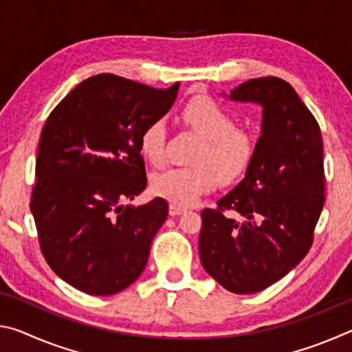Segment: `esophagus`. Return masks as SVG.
Masks as SVG:
<instances>
[{"mask_svg": "<svg viewBox=\"0 0 352 352\" xmlns=\"http://www.w3.org/2000/svg\"><path fill=\"white\" fill-rule=\"evenodd\" d=\"M182 212H184V208L180 205H175V204H170L169 205V214L170 216H180Z\"/></svg>", "mask_w": 352, "mask_h": 352, "instance_id": "obj_1", "label": "esophagus"}]
</instances>
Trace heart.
I'll list each match as a JSON object with an SVG mask.
<instances>
[{"label":"heart","instance_id":"b5f03b06","mask_svg":"<svg viewBox=\"0 0 352 352\" xmlns=\"http://www.w3.org/2000/svg\"><path fill=\"white\" fill-rule=\"evenodd\" d=\"M182 122L201 136L190 157L194 164L170 168L152 180L153 192L180 206H189L217 182L231 183L252 163L254 140L245 129L236 127V119L210 96H195L180 111ZM168 129L155 119L142 129L140 152L155 168L166 164Z\"/></svg>","mask_w":352,"mask_h":352}]
</instances>
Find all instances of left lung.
Instances as JSON below:
<instances>
[{"mask_svg":"<svg viewBox=\"0 0 352 352\" xmlns=\"http://www.w3.org/2000/svg\"><path fill=\"white\" fill-rule=\"evenodd\" d=\"M231 100L262 105L261 136L245 178L201 211L200 261L233 294H256L295 269L314 242L324 205L317 119L279 77L243 82Z\"/></svg>","mask_w":352,"mask_h":352,"instance_id":"1","label":"left lung"}]
</instances>
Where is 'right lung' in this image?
I'll use <instances>...</instances> for the list:
<instances>
[{"label":"right lung","instance_id":"right-lung-1","mask_svg":"<svg viewBox=\"0 0 352 352\" xmlns=\"http://www.w3.org/2000/svg\"><path fill=\"white\" fill-rule=\"evenodd\" d=\"M178 87L157 90L98 74L71 90L46 119L31 211L47 265L83 294L115 295L144 270L168 201L121 204L147 186L140 135L169 111Z\"/></svg>","mask_w":352,"mask_h":352}]
</instances>
